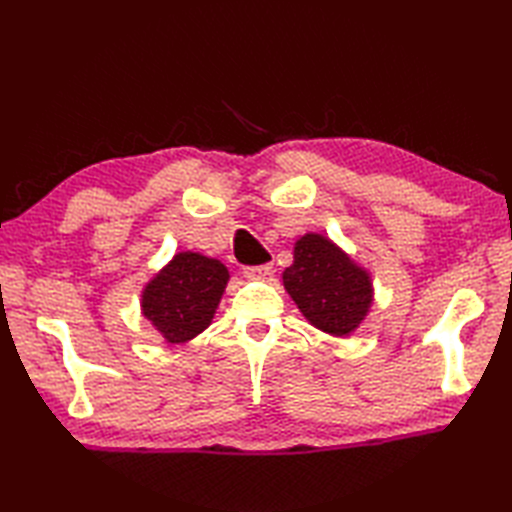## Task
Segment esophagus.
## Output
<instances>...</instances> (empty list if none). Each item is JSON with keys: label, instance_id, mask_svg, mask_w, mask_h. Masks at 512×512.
I'll return each instance as SVG.
<instances>
[{"label": "esophagus", "instance_id": "obj_1", "mask_svg": "<svg viewBox=\"0 0 512 512\" xmlns=\"http://www.w3.org/2000/svg\"><path fill=\"white\" fill-rule=\"evenodd\" d=\"M273 275V266L262 264V266H246L244 268V277L248 279H268Z\"/></svg>", "mask_w": 512, "mask_h": 512}]
</instances>
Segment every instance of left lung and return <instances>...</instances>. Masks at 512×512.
<instances>
[{
  "label": "left lung",
  "instance_id": "8db88e82",
  "mask_svg": "<svg viewBox=\"0 0 512 512\" xmlns=\"http://www.w3.org/2000/svg\"><path fill=\"white\" fill-rule=\"evenodd\" d=\"M281 277L303 317L332 336H350L374 303L367 270L321 233L297 239L295 262Z\"/></svg>",
  "mask_w": 512,
  "mask_h": 512
}]
</instances>
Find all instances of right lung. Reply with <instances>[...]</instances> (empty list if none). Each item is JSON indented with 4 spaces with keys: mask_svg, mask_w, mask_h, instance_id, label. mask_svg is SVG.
Here are the masks:
<instances>
[{
    "mask_svg": "<svg viewBox=\"0 0 512 512\" xmlns=\"http://www.w3.org/2000/svg\"><path fill=\"white\" fill-rule=\"evenodd\" d=\"M228 277L220 259L184 250L147 281L140 312L169 345L187 343L211 325Z\"/></svg>",
    "mask_w": 512,
    "mask_h": 512,
    "instance_id": "1",
    "label": "right lung"
}]
</instances>
